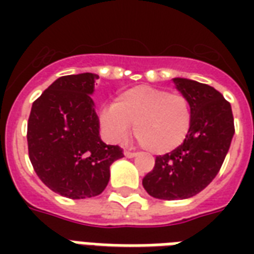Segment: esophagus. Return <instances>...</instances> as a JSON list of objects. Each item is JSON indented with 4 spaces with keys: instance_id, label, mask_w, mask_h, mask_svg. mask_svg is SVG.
Segmentation results:
<instances>
[{
    "instance_id": "esophagus-1",
    "label": "esophagus",
    "mask_w": 254,
    "mask_h": 254,
    "mask_svg": "<svg viewBox=\"0 0 254 254\" xmlns=\"http://www.w3.org/2000/svg\"><path fill=\"white\" fill-rule=\"evenodd\" d=\"M124 155H125V158H134V156H137V154L132 152V151H124Z\"/></svg>"
}]
</instances>
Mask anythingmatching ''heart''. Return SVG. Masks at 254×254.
Masks as SVG:
<instances>
[{"label": "heart", "instance_id": "obj_1", "mask_svg": "<svg viewBox=\"0 0 254 254\" xmlns=\"http://www.w3.org/2000/svg\"><path fill=\"white\" fill-rule=\"evenodd\" d=\"M106 136L121 143L134 125V136L141 147L163 155L178 148L189 134L191 109L187 96L169 89L137 85L117 95L114 105L100 111Z\"/></svg>", "mask_w": 254, "mask_h": 254}]
</instances>
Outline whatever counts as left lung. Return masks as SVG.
<instances>
[{
  "mask_svg": "<svg viewBox=\"0 0 254 254\" xmlns=\"http://www.w3.org/2000/svg\"><path fill=\"white\" fill-rule=\"evenodd\" d=\"M191 109L190 130L170 154L156 156L154 170L143 178L149 196L184 200L207 188L223 165L234 136L231 106L219 91L189 78H173Z\"/></svg>",
  "mask_w": 254,
  "mask_h": 254,
  "instance_id": "left-lung-1",
  "label": "left lung"
}]
</instances>
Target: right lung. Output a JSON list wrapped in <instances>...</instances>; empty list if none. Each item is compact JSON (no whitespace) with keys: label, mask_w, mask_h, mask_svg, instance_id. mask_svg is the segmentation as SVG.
<instances>
[{"label":"right lung","mask_w":254,"mask_h":254,"mask_svg":"<svg viewBox=\"0 0 254 254\" xmlns=\"http://www.w3.org/2000/svg\"><path fill=\"white\" fill-rule=\"evenodd\" d=\"M95 73L57 78L32 103L27 141L41 181L53 191L78 200L95 197L110 180V166L124 154L99 136L95 111Z\"/></svg>","instance_id":"1"}]
</instances>
